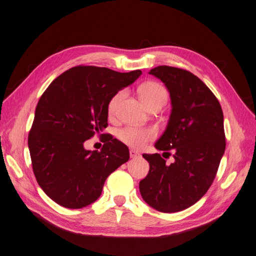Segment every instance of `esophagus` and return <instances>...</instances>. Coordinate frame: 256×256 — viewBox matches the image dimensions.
Listing matches in <instances>:
<instances>
[{
    "instance_id": "1",
    "label": "esophagus",
    "mask_w": 256,
    "mask_h": 256,
    "mask_svg": "<svg viewBox=\"0 0 256 256\" xmlns=\"http://www.w3.org/2000/svg\"><path fill=\"white\" fill-rule=\"evenodd\" d=\"M130 158H137V156H140V152H137L136 150H133V149H130Z\"/></svg>"
}]
</instances>
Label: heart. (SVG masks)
Wrapping results in <instances>:
<instances>
[{
  "label": "heart",
  "instance_id": "b5f03b06",
  "mask_svg": "<svg viewBox=\"0 0 256 256\" xmlns=\"http://www.w3.org/2000/svg\"><path fill=\"white\" fill-rule=\"evenodd\" d=\"M126 90L116 92L109 100L108 112L109 114H114L118 110V107L122 100L126 98ZM140 96L146 106L152 103H162L165 104L167 100V92L164 88L158 82H146L140 88ZM156 136V130L151 128H136V126H126L121 128L118 132L119 140L126 144L132 148L140 149L148 142L154 140Z\"/></svg>",
  "mask_w": 256,
  "mask_h": 256
}]
</instances>
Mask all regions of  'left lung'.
Returning a JSON list of instances; mask_svg holds the SVG:
<instances>
[{
    "label": "left lung",
    "instance_id": "left-lung-1",
    "mask_svg": "<svg viewBox=\"0 0 256 256\" xmlns=\"http://www.w3.org/2000/svg\"><path fill=\"white\" fill-rule=\"evenodd\" d=\"M149 74L170 92L168 123L154 147L172 150L174 162L166 164L158 153L142 154L150 170L140 191L150 207L178 212L198 202L214 182L225 151L223 112L214 94L192 72L160 65Z\"/></svg>",
    "mask_w": 256,
    "mask_h": 256
}]
</instances>
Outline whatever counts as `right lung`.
<instances>
[{
	"instance_id": "add662e5",
	"label": "right lung",
	"mask_w": 256,
	"mask_h": 256,
	"mask_svg": "<svg viewBox=\"0 0 256 256\" xmlns=\"http://www.w3.org/2000/svg\"><path fill=\"white\" fill-rule=\"evenodd\" d=\"M142 70L75 66L49 84L35 109L28 144L33 172L51 200L70 209L86 207L102 194L105 180L130 158L128 148L112 135L100 152L84 149L86 140L108 126V104Z\"/></svg>"
}]
</instances>
